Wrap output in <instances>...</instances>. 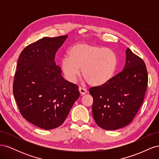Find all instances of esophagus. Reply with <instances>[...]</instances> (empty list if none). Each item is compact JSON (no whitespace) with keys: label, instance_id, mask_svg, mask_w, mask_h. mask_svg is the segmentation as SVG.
Returning a JSON list of instances; mask_svg holds the SVG:
<instances>
[{"label":"esophagus","instance_id":"esophagus-1","mask_svg":"<svg viewBox=\"0 0 159 159\" xmlns=\"http://www.w3.org/2000/svg\"><path fill=\"white\" fill-rule=\"evenodd\" d=\"M79 91H80V93L81 95H84L85 94L87 93V90H86L85 89L83 88H81L80 87L79 88Z\"/></svg>","mask_w":159,"mask_h":159}]
</instances>
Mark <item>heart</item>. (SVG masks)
I'll return each mask as SVG.
<instances>
[{"label":"heart","instance_id":"1","mask_svg":"<svg viewBox=\"0 0 159 159\" xmlns=\"http://www.w3.org/2000/svg\"><path fill=\"white\" fill-rule=\"evenodd\" d=\"M69 56L61 60V68L66 79L71 83L76 82L80 69L89 84L96 86L107 84L116 70V54L102 46L86 42L78 43L71 48Z\"/></svg>","mask_w":159,"mask_h":159}]
</instances>
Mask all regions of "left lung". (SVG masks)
Wrapping results in <instances>:
<instances>
[{"mask_svg": "<svg viewBox=\"0 0 159 159\" xmlns=\"http://www.w3.org/2000/svg\"><path fill=\"white\" fill-rule=\"evenodd\" d=\"M148 83L144 61L127 48L122 71L107 84L93 87L92 114L95 123L105 130H117L127 126L143 104Z\"/></svg>", "mask_w": 159, "mask_h": 159, "instance_id": "left-lung-1", "label": "left lung"}]
</instances>
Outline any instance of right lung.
<instances>
[{
	"instance_id": "add662e5",
	"label": "right lung",
	"mask_w": 159,
	"mask_h": 159,
	"mask_svg": "<svg viewBox=\"0 0 159 159\" xmlns=\"http://www.w3.org/2000/svg\"><path fill=\"white\" fill-rule=\"evenodd\" d=\"M68 35L28 45L19 56L13 93L22 117L43 129L60 127L80 97L78 86L66 80L56 64V53Z\"/></svg>"
}]
</instances>
